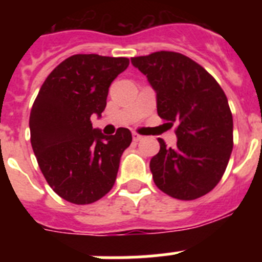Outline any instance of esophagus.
<instances>
[{"label": "esophagus", "instance_id": "obj_1", "mask_svg": "<svg viewBox=\"0 0 262 262\" xmlns=\"http://www.w3.org/2000/svg\"><path fill=\"white\" fill-rule=\"evenodd\" d=\"M143 136L142 135H139V134L136 133H133V140L134 142H139V140H142Z\"/></svg>", "mask_w": 262, "mask_h": 262}]
</instances>
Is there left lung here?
Listing matches in <instances>:
<instances>
[{
    "instance_id": "8db88e82",
    "label": "left lung",
    "mask_w": 262,
    "mask_h": 262,
    "mask_svg": "<svg viewBox=\"0 0 262 262\" xmlns=\"http://www.w3.org/2000/svg\"><path fill=\"white\" fill-rule=\"evenodd\" d=\"M156 92L157 114L176 127L177 145L151 159L152 177L160 190L182 201L211 191L226 172L233 148V120L216 80L198 62L172 51L133 57Z\"/></svg>"
}]
</instances>
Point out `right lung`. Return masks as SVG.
Instances as JSON below:
<instances>
[{"label":"right lung","instance_id":"right-lung-1","mask_svg":"<svg viewBox=\"0 0 262 262\" xmlns=\"http://www.w3.org/2000/svg\"><path fill=\"white\" fill-rule=\"evenodd\" d=\"M127 57L73 55L51 72L30 114L31 145L52 190L75 205H89L111 190L120 156L133 142L128 128L111 136L93 128L111 82L128 67Z\"/></svg>","mask_w":262,"mask_h":262}]
</instances>
